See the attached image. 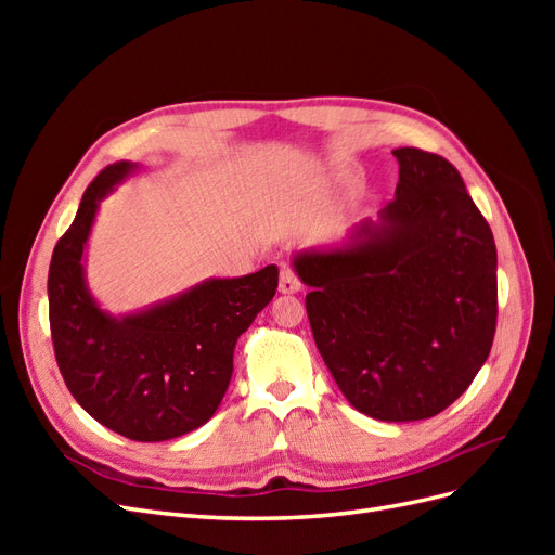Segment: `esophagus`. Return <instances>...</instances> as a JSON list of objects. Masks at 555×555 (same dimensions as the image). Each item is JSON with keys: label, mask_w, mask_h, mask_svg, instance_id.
<instances>
[{"label": "esophagus", "mask_w": 555, "mask_h": 555, "mask_svg": "<svg viewBox=\"0 0 555 555\" xmlns=\"http://www.w3.org/2000/svg\"><path fill=\"white\" fill-rule=\"evenodd\" d=\"M300 287H304V284H300L298 275L294 273V268L282 266V271H280V292L282 294H296V292H300Z\"/></svg>", "instance_id": "1"}]
</instances>
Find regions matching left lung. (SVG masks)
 <instances>
[{
	"label": "left lung",
	"mask_w": 555,
	"mask_h": 555,
	"mask_svg": "<svg viewBox=\"0 0 555 555\" xmlns=\"http://www.w3.org/2000/svg\"><path fill=\"white\" fill-rule=\"evenodd\" d=\"M396 198L351 243L294 259L319 354L359 412L418 422L473 384L498 322L493 231L456 166L393 150Z\"/></svg>",
	"instance_id": "obj_1"
}]
</instances>
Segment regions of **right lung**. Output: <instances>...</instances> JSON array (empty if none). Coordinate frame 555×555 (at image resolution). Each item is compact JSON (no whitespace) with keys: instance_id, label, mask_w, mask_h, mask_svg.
<instances>
[{"instance_id":"1","label":"right lung","mask_w":555,"mask_h":555,"mask_svg":"<svg viewBox=\"0 0 555 555\" xmlns=\"http://www.w3.org/2000/svg\"><path fill=\"white\" fill-rule=\"evenodd\" d=\"M133 164L106 166L90 184L48 271V314L66 389L99 424L137 442L204 426L233 373V347L278 289V266L206 280L150 310L111 317L94 304L82 249L102 201Z\"/></svg>"}]
</instances>
